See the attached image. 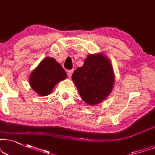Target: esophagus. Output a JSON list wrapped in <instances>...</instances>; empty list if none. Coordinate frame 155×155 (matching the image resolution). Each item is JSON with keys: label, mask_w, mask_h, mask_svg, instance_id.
Returning <instances> with one entry per match:
<instances>
[{"label": "esophagus", "mask_w": 155, "mask_h": 155, "mask_svg": "<svg viewBox=\"0 0 155 155\" xmlns=\"http://www.w3.org/2000/svg\"><path fill=\"white\" fill-rule=\"evenodd\" d=\"M72 74H73V70H69V71H67V75H68V76H69V78L71 77Z\"/></svg>", "instance_id": "34e87169"}]
</instances>
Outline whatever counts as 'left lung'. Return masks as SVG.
Masks as SVG:
<instances>
[{"label":"left lung","mask_w":155,"mask_h":155,"mask_svg":"<svg viewBox=\"0 0 155 155\" xmlns=\"http://www.w3.org/2000/svg\"><path fill=\"white\" fill-rule=\"evenodd\" d=\"M111 64L101 54H89L81 67L72 74V80L84 101L96 105L110 94L114 85Z\"/></svg>","instance_id":"obj_1"}]
</instances>
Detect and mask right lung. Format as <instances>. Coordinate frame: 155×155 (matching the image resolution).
I'll return each mask as SVG.
<instances>
[{"instance_id": "add662e5", "label": "right lung", "mask_w": 155, "mask_h": 155, "mask_svg": "<svg viewBox=\"0 0 155 155\" xmlns=\"http://www.w3.org/2000/svg\"><path fill=\"white\" fill-rule=\"evenodd\" d=\"M67 78V73L56 60L46 57L32 72L30 84L33 90L40 96L49 95L54 86Z\"/></svg>"}]
</instances>
